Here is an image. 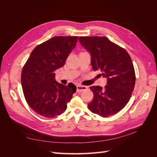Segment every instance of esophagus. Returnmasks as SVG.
I'll use <instances>...</instances> for the list:
<instances>
[{"label": "esophagus", "mask_w": 157, "mask_h": 157, "mask_svg": "<svg viewBox=\"0 0 157 157\" xmlns=\"http://www.w3.org/2000/svg\"><path fill=\"white\" fill-rule=\"evenodd\" d=\"M88 89L87 86H81V85H77V92H81L84 91V90H86Z\"/></svg>", "instance_id": "obj_1"}]
</instances>
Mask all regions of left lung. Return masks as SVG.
Wrapping results in <instances>:
<instances>
[{
    "label": "left lung",
    "mask_w": 157,
    "mask_h": 157,
    "mask_svg": "<svg viewBox=\"0 0 157 157\" xmlns=\"http://www.w3.org/2000/svg\"><path fill=\"white\" fill-rule=\"evenodd\" d=\"M79 41L91 55L93 70L107 78L104 88L90 87L94 98L88 107L102 117L115 115L126 105L134 89L136 74L130 56L105 36H80Z\"/></svg>",
    "instance_id": "1"
}]
</instances>
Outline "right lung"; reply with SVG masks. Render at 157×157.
<instances>
[{"mask_svg":"<svg viewBox=\"0 0 157 157\" xmlns=\"http://www.w3.org/2000/svg\"><path fill=\"white\" fill-rule=\"evenodd\" d=\"M78 36H54L38 45L23 66L21 82L25 100L39 115L54 118L63 113L77 87L56 81L54 71L65 65Z\"/></svg>","mask_w":157,"mask_h":157,"instance_id":"obj_1","label":"right lung"}]
</instances>
